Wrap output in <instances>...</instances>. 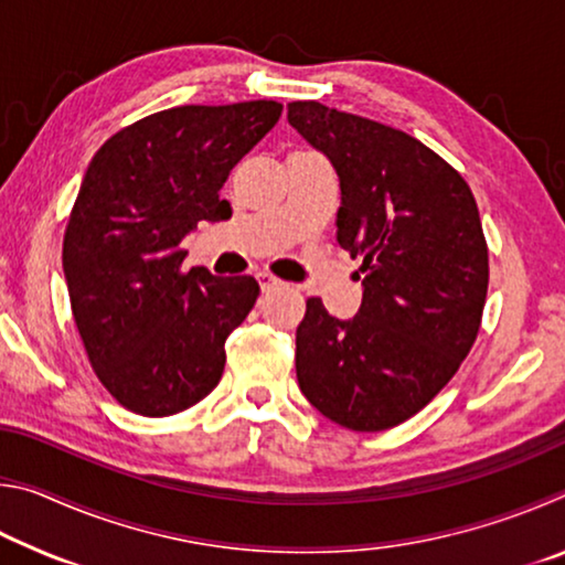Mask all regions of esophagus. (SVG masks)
Masks as SVG:
<instances>
[{
    "label": "esophagus",
    "mask_w": 565,
    "mask_h": 565,
    "mask_svg": "<svg viewBox=\"0 0 565 565\" xmlns=\"http://www.w3.org/2000/svg\"><path fill=\"white\" fill-rule=\"evenodd\" d=\"M256 279H259L262 291H271V289H276V286H281V279H276V276L269 271H259L256 274Z\"/></svg>",
    "instance_id": "1"
}]
</instances>
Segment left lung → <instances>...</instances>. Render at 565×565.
<instances>
[{"label": "left lung", "mask_w": 565, "mask_h": 565, "mask_svg": "<svg viewBox=\"0 0 565 565\" xmlns=\"http://www.w3.org/2000/svg\"><path fill=\"white\" fill-rule=\"evenodd\" d=\"M289 124L337 169V242L363 274L349 321L306 301L296 379L333 424L386 431L454 379L478 337L489 246L476 199L406 131L319 102H291Z\"/></svg>", "instance_id": "1"}]
</instances>
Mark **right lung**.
I'll return each instance as SVG.
<instances>
[{"mask_svg": "<svg viewBox=\"0 0 565 565\" xmlns=\"http://www.w3.org/2000/svg\"><path fill=\"white\" fill-rule=\"evenodd\" d=\"M281 117L279 102L164 109L114 134L89 161L62 266L94 374L124 408L161 418L212 394L224 343L254 309V276L181 271V238L232 206L224 181Z\"/></svg>", "mask_w": 565, "mask_h": 565, "instance_id": "1", "label": "right lung"}]
</instances>
